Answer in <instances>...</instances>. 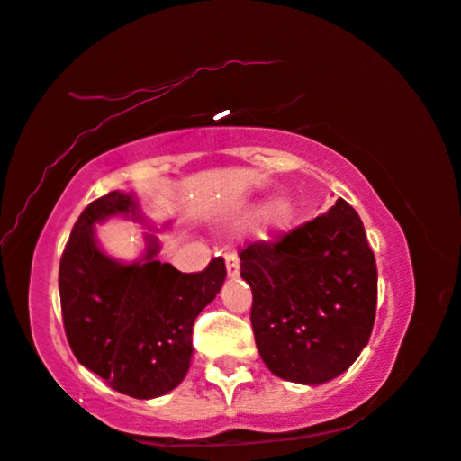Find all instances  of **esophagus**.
<instances>
[{"instance_id": "esophagus-1", "label": "esophagus", "mask_w": 461, "mask_h": 461, "mask_svg": "<svg viewBox=\"0 0 461 461\" xmlns=\"http://www.w3.org/2000/svg\"><path fill=\"white\" fill-rule=\"evenodd\" d=\"M224 259H226V272H229V276H239V258H237V253L235 251H229L224 256Z\"/></svg>"}]
</instances>
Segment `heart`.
Returning <instances> with one entry per match:
<instances>
[{"mask_svg": "<svg viewBox=\"0 0 461 461\" xmlns=\"http://www.w3.org/2000/svg\"><path fill=\"white\" fill-rule=\"evenodd\" d=\"M293 203L289 199H276V202H272L268 208L262 212V216H259V230H262V235L266 237H272V235H278V232L286 230L293 222Z\"/></svg>", "mask_w": 461, "mask_h": 461, "instance_id": "1", "label": "heart"}]
</instances>
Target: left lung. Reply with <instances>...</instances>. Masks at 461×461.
<instances>
[{
    "mask_svg": "<svg viewBox=\"0 0 461 461\" xmlns=\"http://www.w3.org/2000/svg\"><path fill=\"white\" fill-rule=\"evenodd\" d=\"M251 286V326L272 375L320 384L356 362L372 335L378 275L357 212H326L239 253Z\"/></svg>",
    "mask_w": 461,
    "mask_h": 461,
    "instance_id": "1",
    "label": "left lung"
}]
</instances>
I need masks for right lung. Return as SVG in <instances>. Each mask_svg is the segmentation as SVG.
Returning a JSON list of instances; mask_svg holds the SVG:
<instances>
[{"instance_id":"add662e5","label":"right lung","mask_w":461,"mask_h":461,"mask_svg":"<svg viewBox=\"0 0 461 461\" xmlns=\"http://www.w3.org/2000/svg\"><path fill=\"white\" fill-rule=\"evenodd\" d=\"M110 216H139L129 193L112 191L83 210L59 259V303L66 339L85 368L112 389L151 399L183 383L193 356V324L226 278L222 258L202 272H178L156 259L148 235L143 262L105 256L93 226Z\"/></svg>"}]
</instances>
